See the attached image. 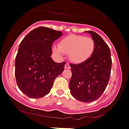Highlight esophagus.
Segmentation results:
<instances>
[{"label": "esophagus", "instance_id": "1", "mask_svg": "<svg viewBox=\"0 0 129 129\" xmlns=\"http://www.w3.org/2000/svg\"><path fill=\"white\" fill-rule=\"evenodd\" d=\"M64 68L65 69H70L71 68V66L70 65L68 64V63H66L64 65Z\"/></svg>", "mask_w": 129, "mask_h": 129}]
</instances>
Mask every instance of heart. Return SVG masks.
Returning a JSON list of instances; mask_svg holds the SVG:
<instances>
[{"label": "heart", "mask_w": 129, "mask_h": 129, "mask_svg": "<svg viewBox=\"0 0 129 129\" xmlns=\"http://www.w3.org/2000/svg\"><path fill=\"white\" fill-rule=\"evenodd\" d=\"M95 48V41L92 38L70 34L63 38L58 46H53V51L59 56H62L63 53L69 54L73 63L79 64L91 57Z\"/></svg>", "instance_id": "heart-1"}]
</instances>
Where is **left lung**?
Instances as JSON below:
<instances>
[{"label":"left lung","mask_w":129,"mask_h":129,"mask_svg":"<svg viewBox=\"0 0 129 129\" xmlns=\"http://www.w3.org/2000/svg\"><path fill=\"white\" fill-rule=\"evenodd\" d=\"M86 33L95 41L93 53L88 59L78 64H70L72 73L70 93L82 102H91L99 99L108 85L112 68L110 48L104 39L92 30Z\"/></svg>","instance_id":"1"}]
</instances>
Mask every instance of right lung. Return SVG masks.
Listing matches in <instances>:
<instances>
[{
  "mask_svg": "<svg viewBox=\"0 0 129 129\" xmlns=\"http://www.w3.org/2000/svg\"><path fill=\"white\" fill-rule=\"evenodd\" d=\"M63 33L39 27L27 34L19 46L15 76L20 90L29 98L39 99L51 91L56 78L64 71L65 62L51 58L52 44Z\"/></svg>",
  "mask_w": 129,
  "mask_h": 129,
  "instance_id": "1",
  "label": "right lung"
}]
</instances>
